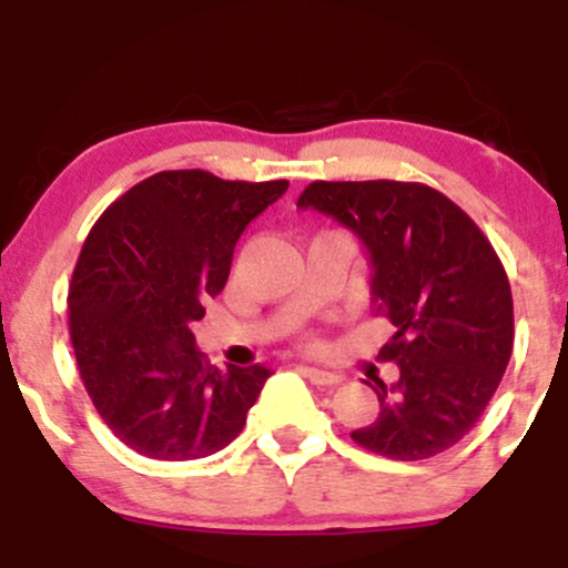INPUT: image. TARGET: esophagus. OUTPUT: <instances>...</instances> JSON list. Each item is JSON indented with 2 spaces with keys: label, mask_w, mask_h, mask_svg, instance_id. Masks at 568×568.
<instances>
[{
  "label": "esophagus",
  "mask_w": 568,
  "mask_h": 568,
  "mask_svg": "<svg viewBox=\"0 0 568 568\" xmlns=\"http://www.w3.org/2000/svg\"><path fill=\"white\" fill-rule=\"evenodd\" d=\"M304 376L310 382L321 384V387H334V384L342 382V376L334 374V371H325V368H315V366H302Z\"/></svg>",
  "instance_id": "esophagus-1"
}]
</instances>
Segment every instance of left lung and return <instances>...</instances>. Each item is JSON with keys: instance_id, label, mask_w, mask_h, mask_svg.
Wrapping results in <instances>:
<instances>
[{"instance_id": "1", "label": "left lung", "mask_w": 568, "mask_h": 568, "mask_svg": "<svg viewBox=\"0 0 568 568\" xmlns=\"http://www.w3.org/2000/svg\"><path fill=\"white\" fill-rule=\"evenodd\" d=\"M315 207L357 234L371 302L395 325L379 355L400 379H374L379 416L352 433L397 462L429 459L480 419L513 355V293L497 251L446 194L406 181H315Z\"/></svg>"}]
</instances>
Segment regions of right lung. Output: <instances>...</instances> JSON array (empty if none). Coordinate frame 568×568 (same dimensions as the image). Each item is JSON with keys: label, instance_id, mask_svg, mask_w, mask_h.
<instances>
[{"label": "right lung", "instance_id": "right-lung-1", "mask_svg": "<svg viewBox=\"0 0 568 568\" xmlns=\"http://www.w3.org/2000/svg\"><path fill=\"white\" fill-rule=\"evenodd\" d=\"M285 189L162 171L90 230L69 285L71 347L95 410L133 452L202 459L243 433L272 371L211 366L192 325L226 285L240 234Z\"/></svg>", "mask_w": 568, "mask_h": 568}]
</instances>
